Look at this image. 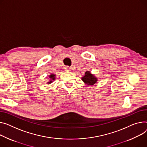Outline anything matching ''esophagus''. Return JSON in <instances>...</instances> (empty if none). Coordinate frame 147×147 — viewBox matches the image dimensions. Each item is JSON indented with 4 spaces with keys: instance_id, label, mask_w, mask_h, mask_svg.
Instances as JSON below:
<instances>
[{
    "instance_id": "34e87169",
    "label": "esophagus",
    "mask_w": 147,
    "mask_h": 147,
    "mask_svg": "<svg viewBox=\"0 0 147 147\" xmlns=\"http://www.w3.org/2000/svg\"><path fill=\"white\" fill-rule=\"evenodd\" d=\"M65 71H71V68L69 67L66 66V67H65Z\"/></svg>"
}]
</instances>
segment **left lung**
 <instances>
[{"label":"left lung","mask_w":147,"mask_h":147,"mask_svg":"<svg viewBox=\"0 0 147 147\" xmlns=\"http://www.w3.org/2000/svg\"><path fill=\"white\" fill-rule=\"evenodd\" d=\"M82 80L87 86H93L97 83L98 79L89 71H86L84 75L82 77Z\"/></svg>","instance_id":"1"}]
</instances>
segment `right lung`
<instances>
[{
    "label": "right lung",
    "instance_id": "obj_1",
    "mask_svg": "<svg viewBox=\"0 0 147 147\" xmlns=\"http://www.w3.org/2000/svg\"><path fill=\"white\" fill-rule=\"evenodd\" d=\"M55 76H56V75L55 74H50V75H49V76L48 77H47L48 78H49V80H48V81L47 82V84H51V83H53V82H54L55 80Z\"/></svg>",
    "mask_w": 147,
    "mask_h": 147
}]
</instances>
